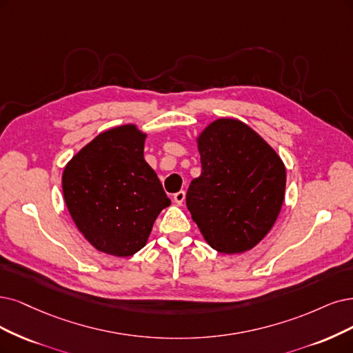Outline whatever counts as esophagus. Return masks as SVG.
Instances as JSON below:
<instances>
[{
    "label": "esophagus",
    "mask_w": 353,
    "mask_h": 353,
    "mask_svg": "<svg viewBox=\"0 0 353 353\" xmlns=\"http://www.w3.org/2000/svg\"><path fill=\"white\" fill-rule=\"evenodd\" d=\"M185 198H186V193H185V190H180V192L174 193V196H173V199H174V202H176L177 205H183Z\"/></svg>",
    "instance_id": "esophagus-1"
}]
</instances>
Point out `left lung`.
I'll return each mask as SVG.
<instances>
[{"label": "left lung", "mask_w": 353, "mask_h": 353, "mask_svg": "<svg viewBox=\"0 0 353 353\" xmlns=\"http://www.w3.org/2000/svg\"><path fill=\"white\" fill-rule=\"evenodd\" d=\"M202 173L186 205L205 240L219 253H243L275 224L285 196V165L252 128L218 119L198 139Z\"/></svg>", "instance_id": "8db88e82"}]
</instances>
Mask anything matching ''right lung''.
Returning a JSON list of instances; mask_svg holds the SVG:
<instances>
[{
	"label": "right lung",
	"mask_w": 353,
	"mask_h": 353,
	"mask_svg": "<svg viewBox=\"0 0 353 353\" xmlns=\"http://www.w3.org/2000/svg\"><path fill=\"white\" fill-rule=\"evenodd\" d=\"M134 125L106 130L78 152L62 174L65 203L97 250L128 257L145 245L154 221L170 205L161 181L143 160Z\"/></svg>",
	"instance_id": "obj_1"
}]
</instances>
